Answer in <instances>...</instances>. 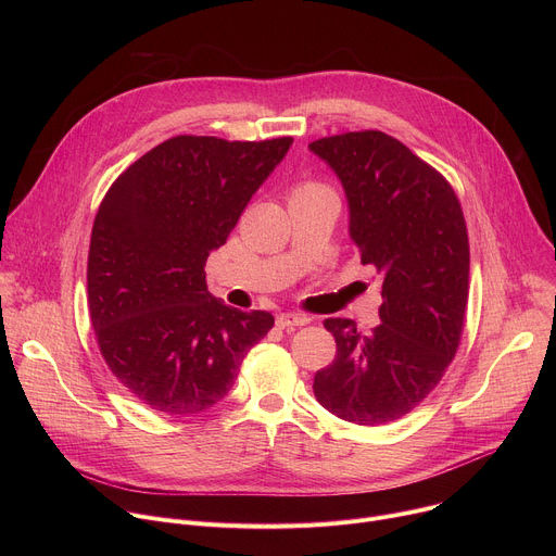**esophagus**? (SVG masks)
I'll use <instances>...</instances> for the list:
<instances>
[{"label":"esophagus","mask_w":556,"mask_h":556,"mask_svg":"<svg viewBox=\"0 0 556 556\" xmlns=\"http://www.w3.org/2000/svg\"><path fill=\"white\" fill-rule=\"evenodd\" d=\"M307 324H309V316H305V314L286 312V314H279V316H277V326H279L281 330L299 328V326H307Z\"/></svg>","instance_id":"1"}]
</instances>
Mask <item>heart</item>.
Segmentation results:
<instances>
[{
	"mask_svg": "<svg viewBox=\"0 0 556 556\" xmlns=\"http://www.w3.org/2000/svg\"><path fill=\"white\" fill-rule=\"evenodd\" d=\"M309 189H319V187H301L299 191H309Z\"/></svg>",
	"mask_w": 556,
	"mask_h": 556,
	"instance_id": "heart-1",
	"label": "heart"
}]
</instances>
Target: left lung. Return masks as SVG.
I'll return each mask as SVG.
<instances>
[{"label": "left lung", "mask_w": 556, "mask_h": 556, "mask_svg": "<svg viewBox=\"0 0 556 556\" xmlns=\"http://www.w3.org/2000/svg\"><path fill=\"white\" fill-rule=\"evenodd\" d=\"M307 149L337 174L361 264L382 279L380 326L361 334L326 319L337 358L314 395L337 418L378 427L416 409L453 361L468 301V235L451 185L382 131H350Z\"/></svg>", "instance_id": "left-lung-1"}]
</instances>
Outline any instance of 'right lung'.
<instances>
[{"label": "right lung", "mask_w": 556, "mask_h": 556, "mask_svg": "<svg viewBox=\"0 0 556 556\" xmlns=\"http://www.w3.org/2000/svg\"><path fill=\"white\" fill-rule=\"evenodd\" d=\"M290 144V136H176L103 198L88 257L90 319L108 367L147 407L169 416L213 407L273 328L270 312L219 303L204 266Z\"/></svg>", "instance_id": "1"}]
</instances>
